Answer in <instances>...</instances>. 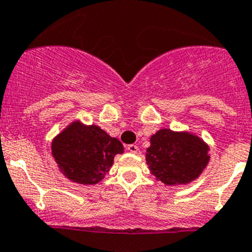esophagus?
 Wrapping results in <instances>:
<instances>
[{
    "instance_id": "1",
    "label": "esophagus",
    "mask_w": 252,
    "mask_h": 252,
    "mask_svg": "<svg viewBox=\"0 0 252 252\" xmlns=\"http://www.w3.org/2000/svg\"><path fill=\"white\" fill-rule=\"evenodd\" d=\"M128 149L129 151H130V153H133V154H136L139 151V148H138V145H135V144H130V145H128Z\"/></svg>"
}]
</instances>
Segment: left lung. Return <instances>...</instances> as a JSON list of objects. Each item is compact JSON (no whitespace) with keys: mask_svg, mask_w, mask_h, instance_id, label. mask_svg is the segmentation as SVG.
<instances>
[{"mask_svg":"<svg viewBox=\"0 0 252 252\" xmlns=\"http://www.w3.org/2000/svg\"><path fill=\"white\" fill-rule=\"evenodd\" d=\"M146 163L165 185H186L196 180L209 161L208 145L188 131L161 129L150 138Z\"/></svg>","mask_w":252,"mask_h":252,"instance_id":"left-lung-1","label":"left lung"}]
</instances>
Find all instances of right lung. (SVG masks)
I'll list each match as a JSON object with an SVG mask.
<instances>
[{"label": "right lung", "mask_w": 252, "mask_h": 252, "mask_svg": "<svg viewBox=\"0 0 252 252\" xmlns=\"http://www.w3.org/2000/svg\"><path fill=\"white\" fill-rule=\"evenodd\" d=\"M124 151L121 141L97 126L72 122L51 143V154L60 171L72 182L94 185L113 165L117 154Z\"/></svg>", "instance_id": "right-lung-1"}]
</instances>
